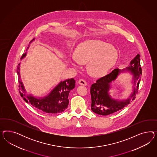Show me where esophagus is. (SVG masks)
Wrapping results in <instances>:
<instances>
[{"mask_svg": "<svg viewBox=\"0 0 157 157\" xmlns=\"http://www.w3.org/2000/svg\"><path fill=\"white\" fill-rule=\"evenodd\" d=\"M79 84L81 85L86 86L87 85V83L84 79H80L78 82Z\"/></svg>", "mask_w": 157, "mask_h": 157, "instance_id": "obj_1", "label": "esophagus"}]
</instances>
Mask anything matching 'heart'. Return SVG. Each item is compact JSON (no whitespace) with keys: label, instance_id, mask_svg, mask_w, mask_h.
Wrapping results in <instances>:
<instances>
[{"label":"heart","instance_id":"obj_1","mask_svg":"<svg viewBox=\"0 0 157 157\" xmlns=\"http://www.w3.org/2000/svg\"><path fill=\"white\" fill-rule=\"evenodd\" d=\"M119 57L117 49L111 44L92 40L81 44L76 48V56L71 57L73 66L87 63L91 74L97 77L105 75L114 67Z\"/></svg>","mask_w":157,"mask_h":157}]
</instances>
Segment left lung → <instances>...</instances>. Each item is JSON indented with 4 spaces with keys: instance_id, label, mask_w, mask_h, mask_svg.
<instances>
[{
    "instance_id": "8db88e82",
    "label": "left lung",
    "mask_w": 157,
    "mask_h": 157,
    "mask_svg": "<svg viewBox=\"0 0 157 157\" xmlns=\"http://www.w3.org/2000/svg\"><path fill=\"white\" fill-rule=\"evenodd\" d=\"M124 71H128L133 75V92L127 99H114L109 95L110 84L121 73ZM141 75L142 68L140 67V55L138 54L131 61L129 66L127 67L123 70L116 68L109 74L98 79L90 87L91 110L97 114L106 116L123 109L130 104L131 100L135 98L136 93H138Z\"/></svg>"
}]
</instances>
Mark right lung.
Listing matches in <instances>:
<instances>
[{"label":"right lung","instance_id":"obj_1","mask_svg":"<svg viewBox=\"0 0 157 157\" xmlns=\"http://www.w3.org/2000/svg\"><path fill=\"white\" fill-rule=\"evenodd\" d=\"M34 40V38L31 41V43ZM26 55V52L23 54L21 59H24ZM19 66L20 64L17 67V71L19 78V93L21 96L26 102H29L37 109L46 113H59L67 109L69 102L68 98L69 93L75 86V81L73 78L61 81L46 96L36 97L32 94H26V90L21 79Z\"/></svg>","mask_w":157,"mask_h":157}]
</instances>
